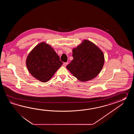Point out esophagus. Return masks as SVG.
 <instances>
[{
	"instance_id": "esophagus-1",
	"label": "esophagus",
	"mask_w": 134,
	"mask_h": 134,
	"mask_svg": "<svg viewBox=\"0 0 134 134\" xmlns=\"http://www.w3.org/2000/svg\"><path fill=\"white\" fill-rule=\"evenodd\" d=\"M68 62H64V63H63V66H66V65H68Z\"/></svg>"
}]
</instances>
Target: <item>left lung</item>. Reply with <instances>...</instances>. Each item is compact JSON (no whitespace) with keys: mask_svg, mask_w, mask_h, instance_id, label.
Returning a JSON list of instances; mask_svg holds the SVG:
<instances>
[{"mask_svg":"<svg viewBox=\"0 0 134 134\" xmlns=\"http://www.w3.org/2000/svg\"><path fill=\"white\" fill-rule=\"evenodd\" d=\"M72 52L73 59L66 68L78 80L86 81L100 73L104 63V55L94 43L84 40Z\"/></svg>","mask_w":134,"mask_h":134,"instance_id":"left-lung-1","label":"left lung"}]
</instances>
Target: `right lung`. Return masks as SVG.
Masks as SVG:
<instances>
[{"mask_svg": "<svg viewBox=\"0 0 134 134\" xmlns=\"http://www.w3.org/2000/svg\"><path fill=\"white\" fill-rule=\"evenodd\" d=\"M62 64L54 50L44 43L36 46L26 59V65L30 73L43 82L50 80Z\"/></svg>", "mask_w": 134, "mask_h": 134, "instance_id": "right-lung-1", "label": "right lung"}]
</instances>
